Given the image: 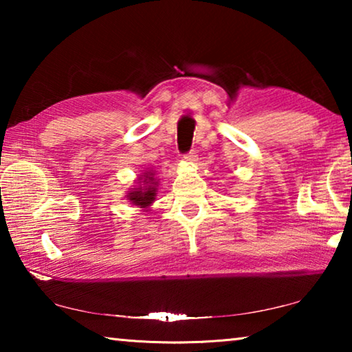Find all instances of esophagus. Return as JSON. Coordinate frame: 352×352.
Returning a JSON list of instances; mask_svg holds the SVG:
<instances>
[{
  "mask_svg": "<svg viewBox=\"0 0 352 352\" xmlns=\"http://www.w3.org/2000/svg\"><path fill=\"white\" fill-rule=\"evenodd\" d=\"M183 160H184V163H188V164H190V166H194L195 163L199 162V157H197V155H195V152H189V153L184 155Z\"/></svg>",
  "mask_w": 352,
  "mask_h": 352,
  "instance_id": "esophagus-1",
  "label": "esophagus"
}]
</instances>
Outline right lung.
Returning a JSON list of instances; mask_svg holds the SVG:
<instances>
[{
	"mask_svg": "<svg viewBox=\"0 0 352 352\" xmlns=\"http://www.w3.org/2000/svg\"><path fill=\"white\" fill-rule=\"evenodd\" d=\"M135 186L127 190V200L133 206L140 208V211L146 212L151 210L152 204L157 199L158 194V186L160 180L155 178V170L153 169H146L142 170L135 180Z\"/></svg>",
	"mask_w": 352,
	"mask_h": 352,
	"instance_id": "add662e5",
	"label": "right lung"
}]
</instances>
